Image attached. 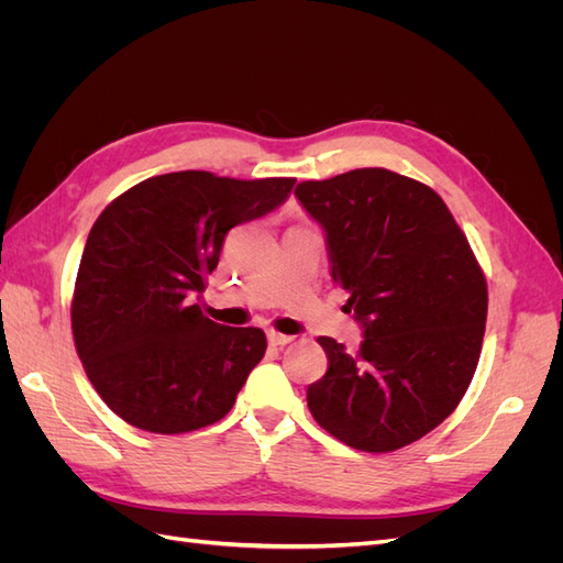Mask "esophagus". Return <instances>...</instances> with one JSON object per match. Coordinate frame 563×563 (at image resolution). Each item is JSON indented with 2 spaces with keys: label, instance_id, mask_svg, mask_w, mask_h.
<instances>
[{
  "label": "esophagus",
  "instance_id": "34e87169",
  "mask_svg": "<svg viewBox=\"0 0 563 563\" xmlns=\"http://www.w3.org/2000/svg\"><path fill=\"white\" fill-rule=\"evenodd\" d=\"M267 340H269L272 347H284V345L291 343L294 338L286 335V333H279V331H267Z\"/></svg>",
  "mask_w": 563,
  "mask_h": 563
}]
</instances>
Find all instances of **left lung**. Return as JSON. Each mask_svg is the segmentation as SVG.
Here are the masks:
<instances>
[{"label":"left lung","instance_id":"1","mask_svg":"<svg viewBox=\"0 0 563 563\" xmlns=\"http://www.w3.org/2000/svg\"><path fill=\"white\" fill-rule=\"evenodd\" d=\"M296 197L327 230L331 277L364 323L347 354L319 335L329 368L308 387L319 428L366 453L413 444L465 397L479 364L484 269L432 187L387 168L302 180Z\"/></svg>","mask_w":563,"mask_h":563}]
</instances>
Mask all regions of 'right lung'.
I'll return each instance as SVG.
<instances>
[{
  "mask_svg": "<svg viewBox=\"0 0 563 563\" xmlns=\"http://www.w3.org/2000/svg\"><path fill=\"white\" fill-rule=\"evenodd\" d=\"M296 178L236 180L211 172L152 176L93 223L73 291V338L112 411L155 434L195 432L230 413L263 329L211 321L192 305L225 234L288 197Z\"/></svg>",
  "mask_w": 563,
  "mask_h": 563,
  "instance_id": "obj_1",
  "label": "right lung"
}]
</instances>
